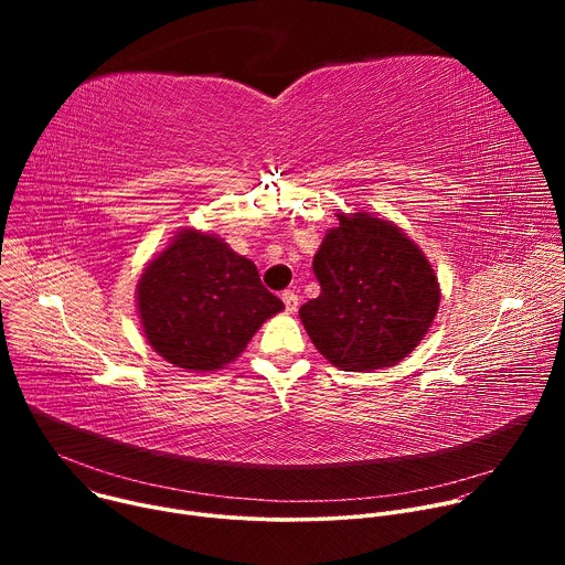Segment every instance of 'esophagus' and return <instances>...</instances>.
<instances>
[{"instance_id": "1", "label": "esophagus", "mask_w": 565, "mask_h": 565, "mask_svg": "<svg viewBox=\"0 0 565 565\" xmlns=\"http://www.w3.org/2000/svg\"><path fill=\"white\" fill-rule=\"evenodd\" d=\"M281 301H284V306H286L288 312H295L297 306H299V297H297L292 290H284V292H281Z\"/></svg>"}]
</instances>
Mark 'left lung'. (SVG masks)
Returning <instances> with one entry per match:
<instances>
[{
  "label": "left lung",
  "instance_id": "obj_1",
  "mask_svg": "<svg viewBox=\"0 0 565 565\" xmlns=\"http://www.w3.org/2000/svg\"><path fill=\"white\" fill-rule=\"evenodd\" d=\"M312 259L319 297L299 308L315 349L342 371H375L407 358L438 312V277L395 223L338 214Z\"/></svg>",
  "mask_w": 565,
  "mask_h": 565
}]
</instances>
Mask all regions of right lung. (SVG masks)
<instances>
[{
    "instance_id": "1",
    "label": "right lung",
    "mask_w": 565,
    "mask_h": 565,
    "mask_svg": "<svg viewBox=\"0 0 565 565\" xmlns=\"http://www.w3.org/2000/svg\"><path fill=\"white\" fill-rule=\"evenodd\" d=\"M136 301L151 349L188 371L223 369L284 308L250 259L199 230H181L147 264Z\"/></svg>"
}]
</instances>
